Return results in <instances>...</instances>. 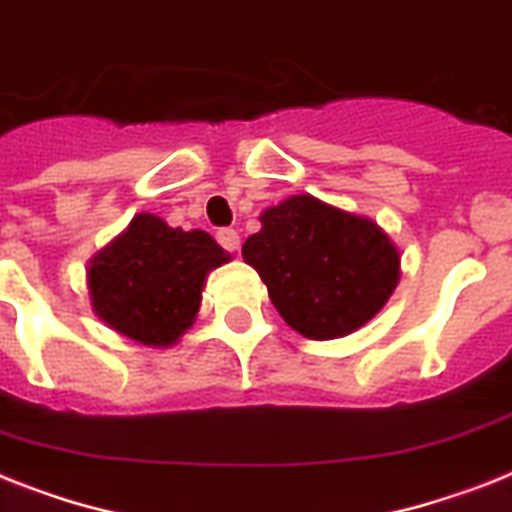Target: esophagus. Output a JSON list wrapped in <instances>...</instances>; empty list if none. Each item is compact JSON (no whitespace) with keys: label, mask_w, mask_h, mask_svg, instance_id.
Masks as SVG:
<instances>
[{"label":"esophagus","mask_w":512,"mask_h":512,"mask_svg":"<svg viewBox=\"0 0 512 512\" xmlns=\"http://www.w3.org/2000/svg\"><path fill=\"white\" fill-rule=\"evenodd\" d=\"M215 236H218L220 247L228 249V252H236V249H239V244H242V236H239V231H236V228H220Z\"/></svg>","instance_id":"34e87169"}]
</instances>
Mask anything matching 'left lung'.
Segmentation results:
<instances>
[{
	"label": "left lung",
	"mask_w": 512,
	"mask_h": 512,
	"mask_svg": "<svg viewBox=\"0 0 512 512\" xmlns=\"http://www.w3.org/2000/svg\"><path fill=\"white\" fill-rule=\"evenodd\" d=\"M244 263L278 315L307 339H339L371 321L400 281V249L371 218L294 194L260 215Z\"/></svg>",
	"instance_id": "obj_1"
}]
</instances>
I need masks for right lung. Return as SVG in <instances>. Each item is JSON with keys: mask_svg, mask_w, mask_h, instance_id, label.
<instances>
[{"mask_svg": "<svg viewBox=\"0 0 512 512\" xmlns=\"http://www.w3.org/2000/svg\"><path fill=\"white\" fill-rule=\"evenodd\" d=\"M231 255L205 231L170 228L139 213L89 260L91 310L112 331L147 347H170L194 323L207 273Z\"/></svg>", "mask_w": 512, "mask_h": 512, "instance_id": "obj_1", "label": "right lung"}]
</instances>
